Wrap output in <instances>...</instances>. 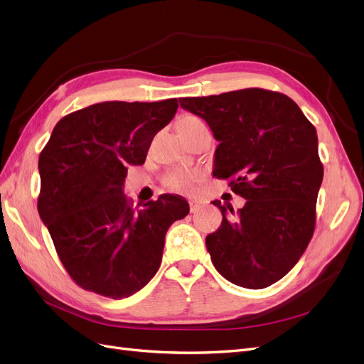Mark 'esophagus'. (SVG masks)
I'll return each instance as SVG.
<instances>
[{"instance_id":"esophagus-1","label":"esophagus","mask_w":364,"mask_h":364,"mask_svg":"<svg viewBox=\"0 0 364 364\" xmlns=\"http://www.w3.org/2000/svg\"><path fill=\"white\" fill-rule=\"evenodd\" d=\"M199 200L196 199H189V208H191V213H196L199 210Z\"/></svg>"}]
</instances>
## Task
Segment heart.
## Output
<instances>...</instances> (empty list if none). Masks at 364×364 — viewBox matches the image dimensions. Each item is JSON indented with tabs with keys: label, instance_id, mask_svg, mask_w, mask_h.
<instances>
[{
	"label": "heart",
	"instance_id": "1",
	"mask_svg": "<svg viewBox=\"0 0 364 364\" xmlns=\"http://www.w3.org/2000/svg\"><path fill=\"white\" fill-rule=\"evenodd\" d=\"M199 127H207L203 118L193 114H184L177 119V129L181 134L191 133ZM199 178L198 172L191 169H172L164 177V186L172 192H191L193 189L195 181Z\"/></svg>",
	"mask_w": 364,
	"mask_h": 364
}]
</instances>
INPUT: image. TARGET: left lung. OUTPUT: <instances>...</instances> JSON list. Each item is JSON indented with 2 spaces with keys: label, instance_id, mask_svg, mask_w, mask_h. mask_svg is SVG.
Wrapping results in <instances>:
<instances>
[{
  "label": "left lung",
  "instance_id": "obj_1",
  "mask_svg": "<svg viewBox=\"0 0 364 364\" xmlns=\"http://www.w3.org/2000/svg\"><path fill=\"white\" fill-rule=\"evenodd\" d=\"M220 144L213 175L246 199L222 211L219 230L205 238L216 270L232 284L261 289L299 262L316 223L324 177L315 126L299 105L277 91L245 88L219 96L183 97Z\"/></svg>",
  "mask_w": 364,
  "mask_h": 364
}]
</instances>
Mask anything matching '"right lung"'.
Segmentation results:
<instances>
[{
	"mask_svg": "<svg viewBox=\"0 0 364 364\" xmlns=\"http://www.w3.org/2000/svg\"><path fill=\"white\" fill-rule=\"evenodd\" d=\"M178 109L177 99L103 102L63 117L38 157V214L77 287L114 300L159 270L169 226L189 214L180 196L133 207L123 193L130 165Z\"/></svg>",
	"mask_w": 364,
	"mask_h": 364,
	"instance_id": "add662e5",
	"label": "right lung"
}]
</instances>
